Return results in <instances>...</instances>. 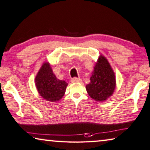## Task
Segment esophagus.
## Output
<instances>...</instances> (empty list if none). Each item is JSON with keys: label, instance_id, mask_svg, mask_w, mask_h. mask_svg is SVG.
Masks as SVG:
<instances>
[{"label": "esophagus", "instance_id": "obj_1", "mask_svg": "<svg viewBox=\"0 0 150 150\" xmlns=\"http://www.w3.org/2000/svg\"><path fill=\"white\" fill-rule=\"evenodd\" d=\"M71 81L72 83H81V79L80 78H77V77H74L73 79H71Z\"/></svg>", "mask_w": 150, "mask_h": 150}]
</instances>
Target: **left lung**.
<instances>
[{
    "label": "left lung",
    "mask_w": 150,
    "mask_h": 150,
    "mask_svg": "<svg viewBox=\"0 0 150 150\" xmlns=\"http://www.w3.org/2000/svg\"><path fill=\"white\" fill-rule=\"evenodd\" d=\"M89 96L97 101H105L112 96L116 87L115 75L105 57L100 54L86 85Z\"/></svg>",
    "instance_id": "1"
}]
</instances>
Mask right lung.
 Wrapping results in <instances>:
<instances>
[{
    "label": "right lung",
    "instance_id": "obj_1",
    "mask_svg": "<svg viewBox=\"0 0 150 150\" xmlns=\"http://www.w3.org/2000/svg\"><path fill=\"white\" fill-rule=\"evenodd\" d=\"M35 83L39 94L50 102L60 100L65 95L68 85L65 81L57 78L49 62L42 64L35 77Z\"/></svg>",
    "mask_w": 150,
    "mask_h": 150
}]
</instances>
